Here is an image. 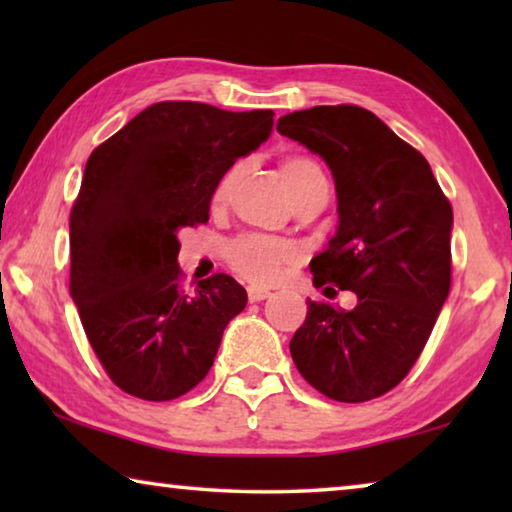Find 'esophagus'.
<instances>
[{"instance_id":"esophagus-1","label":"esophagus","mask_w":512,"mask_h":512,"mask_svg":"<svg viewBox=\"0 0 512 512\" xmlns=\"http://www.w3.org/2000/svg\"><path fill=\"white\" fill-rule=\"evenodd\" d=\"M266 298H271V291L262 289V287H248V300L250 302H262Z\"/></svg>"}]
</instances>
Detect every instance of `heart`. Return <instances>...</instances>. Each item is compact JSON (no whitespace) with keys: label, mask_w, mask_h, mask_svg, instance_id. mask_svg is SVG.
<instances>
[{"label":"heart","mask_w":512,"mask_h":512,"mask_svg":"<svg viewBox=\"0 0 512 512\" xmlns=\"http://www.w3.org/2000/svg\"><path fill=\"white\" fill-rule=\"evenodd\" d=\"M241 176H244V164H235V167H230L223 173V178L219 180V185H216L212 194L214 207H225L230 203ZM280 176L284 187H287L291 203L300 196L316 192V189H327V178L323 169L318 167V162L307 158V155H287L280 164ZM228 257L232 268L239 275H244L246 280H253L257 284H273L275 280H280L282 273L296 264L298 259L296 248L287 244V241L266 239L257 235L237 239L228 248Z\"/></svg>","instance_id":"heart-1"}]
</instances>
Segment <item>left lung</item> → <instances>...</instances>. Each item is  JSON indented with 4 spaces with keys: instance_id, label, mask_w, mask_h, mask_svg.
I'll return each mask as SVG.
<instances>
[{
    "instance_id": "8db88e82",
    "label": "left lung",
    "mask_w": 512,
    "mask_h": 512,
    "mask_svg": "<svg viewBox=\"0 0 512 512\" xmlns=\"http://www.w3.org/2000/svg\"><path fill=\"white\" fill-rule=\"evenodd\" d=\"M277 133L320 155L336 185L339 228L311 259L314 284L357 293L350 311L307 300L293 363L332 400L368 402L406 377L445 305L452 205L424 155L366 108L298 110Z\"/></svg>"
}]
</instances>
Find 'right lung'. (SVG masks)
I'll use <instances>...</instances> for the list:
<instances>
[{
  "label": "right lung",
  "mask_w": 512,
  "mask_h": 512,
  "mask_svg": "<svg viewBox=\"0 0 512 512\" xmlns=\"http://www.w3.org/2000/svg\"><path fill=\"white\" fill-rule=\"evenodd\" d=\"M271 131L273 110L162 101L92 151L69 216V293L128 395L167 402L192 391L244 311L246 289L225 273L180 289L178 232L207 223L223 173Z\"/></svg>",
  "instance_id": "1"
}]
</instances>
